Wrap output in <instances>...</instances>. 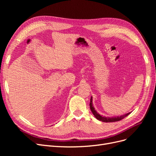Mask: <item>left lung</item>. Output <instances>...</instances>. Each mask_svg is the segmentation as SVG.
<instances>
[{
  "label": "left lung",
  "mask_w": 156,
  "mask_h": 156,
  "mask_svg": "<svg viewBox=\"0 0 156 156\" xmlns=\"http://www.w3.org/2000/svg\"><path fill=\"white\" fill-rule=\"evenodd\" d=\"M90 110L92 112V114L94 115V116L96 117V119H98V120L103 122H117V121H120L121 120H122L123 119H124L125 117H126L127 116H128L131 112H128L127 113L126 115H122V116H112V117H106V116H103L101 115H100L99 113L97 112V111L95 110L94 108L93 104H92V97H91L90 98Z\"/></svg>",
  "instance_id": "1"
}]
</instances>
